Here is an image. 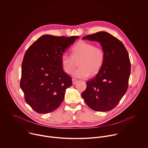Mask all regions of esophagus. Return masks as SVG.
<instances>
[{
	"label": "esophagus",
	"instance_id": "esophagus-1",
	"mask_svg": "<svg viewBox=\"0 0 148 148\" xmlns=\"http://www.w3.org/2000/svg\"><path fill=\"white\" fill-rule=\"evenodd\" d=\"M77 81L78 80L77 79H74V78L72 79V83H73V84L75 85L77 82Z\"/></svg>",
	"mask_w": 148,
	"mask_h": 148
}]
</instances>
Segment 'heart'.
I'll list each match as a JSON object with an SVG mask.
<instances>
[{
  "label": "heart",
  "instance_id": "1",
  "mask_svg": "<svg viewBox=\"0 0 148 148\" xmlns=\"http://www.w3.org/2000/svg\"><path fill=\"white\" fill-rule=\"evenodd\" d=\"M105 60V52L99 46L85 41L77 43L72 49V55L64 53L61 56V65L68 74L72 72L79 60V66L73 73L74 77L85 78L97 74L102 68Z\"/></svg>",
  "mask_w": 148,
  "mask_h": 148
}]
</instances>
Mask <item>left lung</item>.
<instances>
[{"instance_id": "obj_1", "label": "left lung", "mask_w": 148, "mask_h": 148, "mask_svg": "<svg viewBox=\"0 0 148 148\" xmlns=\"http://www.w3.org/2000/svg\"><path fill=\"white\" fill-rule=\"evenodd\" d=\"M83 39L99 42L105 52V60L97 76L86 82L82 97L91 109L109 111L117 105L128 88L131 72L128 53L120 40L106 32Z\"/></svg>"}]
</instances>
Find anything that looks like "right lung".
Returning <instances> with one entry per match:
<instances>
[{"mask_svg":"<svg viewBox=\"0 0 148 148\" xmlns=\"http://www.w3.org/2000/svg\"><path fill=\"white\" fill-rule=\"evenodd\" d=\"M77 38L43 35L25 52L20 87L26 102L35 112H53L62 102L65 90L72 85V81L63 70L61 56Z\"/></svg>","mask_w":148,"mask_h":148,"instance_id":"add662e5","label":"right lung"}]
</instances>
